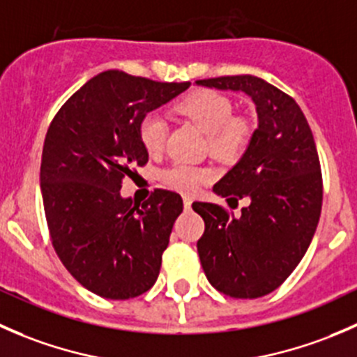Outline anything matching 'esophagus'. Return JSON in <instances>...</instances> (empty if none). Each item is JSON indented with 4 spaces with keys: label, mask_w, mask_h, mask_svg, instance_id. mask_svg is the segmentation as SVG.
Here are the masks:
<instances>
[{
    "label": "esophagus",
    "mask_w": 357,
    "mask_h": 357,
    "mask_svg": "<svg viewBox=\"0 0 357 357\" xmlns=\"http://www.w3.org/2000/svg\"><path fill=\"white\" fill-rule=\"evenodd\" d=\"M192 197H188V195H185L183 197V205H185V208H190L192 207Z\"/></svg>",
    "instance_id": "1"
}]
</instances>
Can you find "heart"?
Returning a JSON list of instances; mask_svg holds the SVG:
<instances>
[{"label":"heart","mask_w":357,"mask_h":357,"mask_svg":"<svg viewBox=\"0 0 357 357\" xmlns=\"http://www.w3.org/2000/svg\"><path fill=\"white\" fill-rule=\"evenodd\" d=\"M178 110L208 136V146L215 155H235L245 146L248 124L243 119L233 117V103L228 96L202 89L186 96L178 105ZM167 132V121L158 112H150L139 122V139L150 155H157L164 150ZM162 179L171 188L193 193L211 181L212 171L186 162H176L162 171Z\"/></svg>","instance_id":"1"}]
</instances>
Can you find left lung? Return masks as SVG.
<instances>
[{"label": "left lung", "mask_w": 357, "mask_h": 357, "mask_svg": "<svg viewBox=\"0 0 357 357\" xmlns=\"http://www.w3.org/2000/svg\"><path fill=\"white\" fill-rule=\"evenodd\" d=\"M197 86L245 93L257 129L240 160L212 192L228 204L248 199L242 215L195 202L205 222L197 243L208 283L235 298H257L278 289L304 257L321 214L323 185L311 128L294 98L255 75H226Z\"/></svg>", "instance_id": "8db88e82"}]
</instances>
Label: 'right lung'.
Returning a JSON list of instances; mask_svg holds the SVG:
<instances>
[{
	"label": "right lung",
	"mask_w": 357,
	"mask_h": 357,
	"mask_svg": "<svg viewBox=\"0 0 357 357\" xmlns=\"http://www.w3.org/2000/svg\"><path fill=\"white\" fill-rule=\"evenodd\" d=\"M190 84L100 72L50 124L39 174L50 235L68 273L100 297H138L157 282L183 200L155 190L136 204L121 195L122 179L149 162L142 119Z\"/></svg>",
	"instance_id": "1"
}]
</instances>
